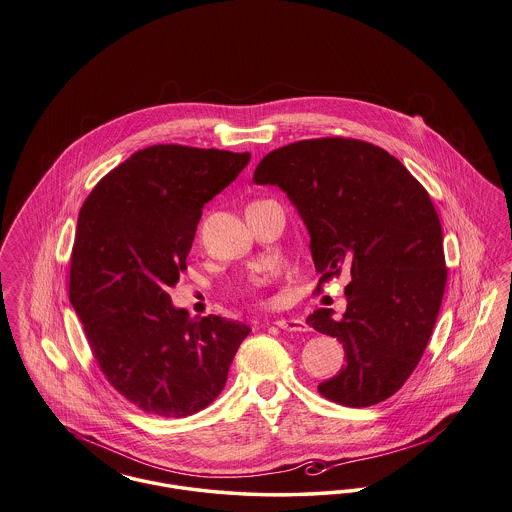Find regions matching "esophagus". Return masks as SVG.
<instances>
[{
  "label": "esophagus",
  "instance_id": "esophagus-1",
  "mask_svg": "<svg viewBox=\"0 0 512 512\" xmlns=\"http://www.w3.org/2000/svg\"><path fill=\"white\" fill-rule=\"evenodd\" d=\"M274 324H276L278 328H282V330H288V332H307V330H309V326H307L305 320H301V318H278Z\"/></svg>",
  "mask_w": 512,
  "mask_h": 512
}]
</instances>
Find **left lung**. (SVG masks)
I'll use <instances>...</instances> for the list:
<instances>
[{
  "label": "left lung",
  "instance_id": "obj_1",
  "mask_svg": "<svg viewBox=\"0 0 512 512\" xmlns=\"http://www.w3.org/2000/svg\"><path fill=\"white\" fill-rule=\"evenodd\" d=\"M255 184L280 186L311 234L317 290L345 268L347 309H318L307 324L338 338L340 374L318 393L345 407L386 401L420 363L447 282L438 211L424 186L386 149L353 138L278 147Z\"/></svg>",
  "mask_w": 512,
  "mask_h": 512
}]
</instances>
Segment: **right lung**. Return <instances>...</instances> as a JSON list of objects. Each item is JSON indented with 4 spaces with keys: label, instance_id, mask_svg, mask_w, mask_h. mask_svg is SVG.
Returning a JSON list of instances; mask_svg holds the SVG:
<instances>
[{
    "label": "right lung",
    "instance_id": "1",
    "mask_svg": "<svg viewBox=\"0 0 512 512\" xmlns=\"http://www.w3.org/2000/svg\"><path fill=\"white\" fill-rule=\"evenodd\" d=\"M249 153L159 144L132 153L86 197L74 234L69 299L107 382L149 414L211 405L251 332L238 320L190 318L172 288L207 201Z\"/></svg>",
    "mask_w": 512,
    "mask_h": 512
}]
</instances>
